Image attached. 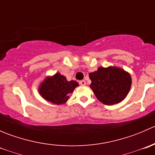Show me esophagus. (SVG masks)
Returning <instances> with one entry per match:
<instances>
[{
    "label": "esophagus",
    "instance_id": "34e87169",
    "mask_svg": "<svg viewBox=\"0 0 155 155\" xmlns=\"http://www.w3.org/2000/svg\"><path fill=\"white\" fill-rule=\"evenodd\" d=\"M79 84H80L81 85H85V84H86V82H85V80H81L80 82H79Z\"/></svg>",
    "mask_w": 155,
    "mask_h": 155
}]
</instances>
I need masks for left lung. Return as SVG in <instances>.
Returning a JSON list of instances; mask_svg holds the SVG:
<instances>
[{
    "mask_svg": "<svg viewBox=\"0 0 155 155\" xmlns=\"http://www.w3.org/2000/svg\"><path fill=\"white\" fill-rule=\"evenodd\" d=\"M90 87L104 104L113 105L121 102L130 89L132 79L129 73L117 67L98 68L89 73Z\"/></svg>",
    "mask_w": 155,
    "mask_h": 155,
    "instance_id": "left-lung-1",
    "label": "left lung"
}]
</instances>
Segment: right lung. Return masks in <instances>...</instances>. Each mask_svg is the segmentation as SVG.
Instances as JSON below:
<instances>
[{
	"label": "right lung",
	"instance_id": "obj_1",
	"mask_svg": "<svg viewBox=\"0 0 155 155\" xmlns=\"http://www.w3.org/2000/svg\"><path fill=\"white\" fill-rule=\"evenodd\" d=\"M79 83L76 81H68L59 73L47 76L40 83L38 91L42 97L56 105L65 104Z\"/></svg>",
	"mask_w": 155,
	"mask_h": 155
}]
</instances>
